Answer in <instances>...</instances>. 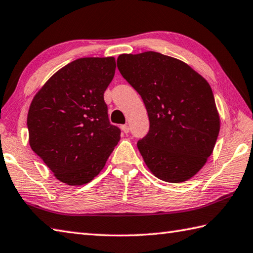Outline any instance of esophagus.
<instances>
[{"instance_id": "esophagus-1", "label": "esophagus", "mask_w": 253, "mask_h": 253, "mask_svg": "<svg viewBox=\"0 0 253 253\" xmlns=\"http://www.w3.org/2000/svg\"><path fill=\"white\" fill-rule=\"evenodd\" d=\"M122 130L125 132V133H128L129 132V126H127V125H123L122 126Z\"/></svg>"}]
</instances>
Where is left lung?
<instances>
[{
  "mask_svg": "<svg viewBox=\"0 0 253 253\" xmlns=\"http://www.w3.org/2000/svg\"><path fill=\"white\" fill-rule=\"evenodd\" d=\"M117 68L147 108L149 131L137 142L147 167L166 182L191 179L211 155L219 133L210 84L186 63L155 51L121 54Z\"/></svg>",
  "mask_w": 253,
  "mask_h": 253,
  "instance_id": "obj_1",
  "label": "left lung"
}]
</instances>
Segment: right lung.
Returning a JSON list of instances; mask_svg holds the SVG:
<instances>
[{
  "instance_id": "right-lung-1",
  "label": "right lung",
  "mask_w": 253,
  "mask_h": 253,
  "mask_svg": "<svg viewBox=\"0 0 253 253\" xmlns=\"http://www.w3.org/2000/svg\"><path fill=\"white\" fill-rule=\"evenodd\" d=\"M115 69L113 57L77 59L54 73L29 106V145L68 185L92 181L120 141L104 101Z\"/></svg>"
}]
</instances>
